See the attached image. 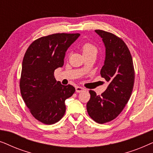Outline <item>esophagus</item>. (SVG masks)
<instances>
[{"label": "esophagus", "mask_w": 153, "mask_h": 153, "mask_svg": "<svg viewBox=\"0 0 153 153\" xmlns=\"http://www.w3.org/2000/svg\"><path fill=\"white\" fill-rule=\"evenodd\" d=\"M85 88H83L82 87H79V86H76V93H80V92L84 91Z\"/></svg>", "instance_id": "34e87169"}]
</instances>
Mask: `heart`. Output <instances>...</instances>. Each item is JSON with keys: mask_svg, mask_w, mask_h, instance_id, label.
<instances>
[{"mask_svg": "<svg viewBox=\"0 0 153 153\" xmlns=\"http://www.w3.org/2000/svg\"><path fill=\"white\" fill-rule=\"evenodd\" d=\"M82 53L83 55H88V54L91 53H97V49L95 45H92L91 43H85L82 47Z\"/></svg>", "mask_w": 153, "mask_h": 153, "instance_id": "obj_1", "label": "heart"}]
</instances>
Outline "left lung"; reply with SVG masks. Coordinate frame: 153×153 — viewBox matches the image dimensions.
I'll return each mask as SVG.
<instances>
[{
    "mask_svg": "<svg viewBox=\"0 0 153 153\" xmlns=\"http://www.w3.org/2000/svg\"><path fill=\"white\" fill-rule=\"evenodd\" d=\"M95 31L105 46V60L100 74L108 85L101 95L90 91L86 106L90 117L103 124L116 118L128 102L134 83V69L130 52L123 39L106 31Z\"/></svg>",
    "mask_w": 153,
    "mask_h": 153,
    "instance_id": "8db88e82",
    "label": "left lung"
}]
</instances>
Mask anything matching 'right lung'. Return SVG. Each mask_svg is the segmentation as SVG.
Wrapping results in <instances>:
<instances>
[{
	"mask_svg": "<svg viewBox=\"0 0 153 153\" xmlns=\"http://www.w3.org/2000/svg\"><path fill=\"white\" fill-rule=\"evenodd\" d=\"M80 36L79 33H56L36 39L27 49L22 62L20 91L31 114L47 125L64 116L65 101L75 92L54 77L56 69L63 66L65 52Z\"/></svg>",
	"mask_w": 153,
	"mask_h": 153,
	"instance_id": "1",
	"label": "right lung"
}]
</instances>
